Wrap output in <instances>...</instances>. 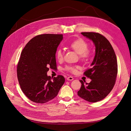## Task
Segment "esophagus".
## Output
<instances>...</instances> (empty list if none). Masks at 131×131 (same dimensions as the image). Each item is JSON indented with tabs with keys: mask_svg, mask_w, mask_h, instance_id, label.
Masks as SVG:
<instances>
[{
	"mask_svg": "<svg viewBox=\"0 0 131 131\" xmlns=\"http://www.w3.org/2000/svg\"><path fill=\"white\" fill-rule=\"evenodd\" d=\"M67 79L68 80H70V81H71V80H73V78L72 77H68L67 78Z\"/></svg>",
	"mask_w": 131,
	"mask_h": 131,
	"instance_id": "1",
	"label": "esophagus"
}]
</instances>
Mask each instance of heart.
<instances>
[{
  "label": "heart",
  "mask_w": 131,
  "mask_h": 131,
  "mask_svg": "<svg viewBox=\"0 0 131 131\" xmlns=\"http://www.w3.org/2000/svg\"><path fill=\"white\" fill-rule=\"evenodd\" d=\"M88 43L82 38H78L73 41L70 45V48L78 54L80 58L84 61H89L91 58L92 52L88 48ZM56 58L59 61L63 59V54L61 49H59L56 52ZM79 69L78 66H67L65 70L71 73H75Z\"/></svg>",
  "instance_id": "heart-1"
}]
</instances>
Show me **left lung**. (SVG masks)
<instances>
[{
    "instance_id": "left-lung-1",
    "label": "left lung",
    "mask_w": 131,
    "mask_h": 131,
    "mask_svg": "<svg viewBox=\"0 0 131 131\" xmlns=\"http://www.w3.org/2000/svg\"><path fill=\"white\" fill-rule=\"evenodd\" d=\"M81 34L94 43L95 55L90 68L84 73L91 82L84 84L80 80L82 86L78 95L87 101L96 102L106 97L115 84L118 72L116 56L110 42L102 35L92 32Z\"/></svg>"
}]
</instances>
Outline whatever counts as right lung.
<instances>
[{
    "mask_svg": "<svg viewBox=\"0 0 131 131\" xmlns=\"http://www.w3.org/2000/svg\"><path fill=\"white\" fill-rule=\"evenodd\" d=\"M63 35L43 34L31 39L21 54L17 67L18 83L24 94L35 103H45L57 96L63 76L51 78L49 68H57L55 54Z\"/></svg>",
    "mask_w": 131,
    "mask_h": 131,
    "instance_id": "1",
    "label": "right lung"
}]
</instances>
